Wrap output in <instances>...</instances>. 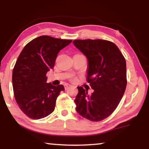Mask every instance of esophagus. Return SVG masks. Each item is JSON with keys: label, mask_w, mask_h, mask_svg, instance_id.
<instances>
[{"label": "esophagus", "mask_w": 149, "mask_h": 149, "mask_svg": "<svg viewBox=\"0 0 149 149\" xmlns=\"http://www.w3.org/2000/svg\"><path fill=\"white\" fill-rule=\"evenodd\" d=\"M71 86V85H70V84H66L64 85V87H65V89H67V88H68L69 87H70Z\"/></svg>", "instance_id": "esophagus-1"}]
</instances>
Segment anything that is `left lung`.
Wrapping results in <instances>:
<instances>
[{
  "label": "left lung",
  "instance_id": "1",
  "mask_svg": "<svg viewBox=\"0 0 149 149\" xmlns=\"http://www.w3.org/2000/svg\"><path fill=\"white\" fill-rule=\"evenodd\" d=\"M73 44L86 56L87 81L93 89L89 95L83 87H77L76 110L85 119L102 121L113 113L125 91V60L117 46L109 40H74Z\"/></svg>",
  "mask_w": 149,
  "mask_h": 149
}]
</instances>
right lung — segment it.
Listing matches in <instances>:
<instances>
[{"label": "right lung", "mask_w": 149, "mask_h": 149, "mask_svg": "<svg viewBox=\"0 0 149 149\" xmlns=\"http://www.w3.org/2000/svg\"><path fill=\"white\" fill-rule=\"evenodd\" d=\"M71 40L40 36L24 47L13 70L14 96L22 112L32 119L53 113L62 85L47 83V72L54 67L56 57Z\"/></svg>", "instance_id": "1"}]
</instances>
